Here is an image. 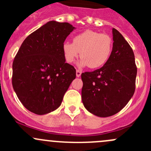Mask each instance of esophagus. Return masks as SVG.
<instances>
[{
  "mask_svg": "<svg viewBox=\"0 0 151 151\" xmlns=\"http://www.w3.org/2000/svg\"><path fill=\"white\" fill-rule=\"evenodd\" d=\"M81 74H82V71H80V70L77 69V71H76V75H77V77H80V76H81Z\"/></svg>",
  "mask_w": 151,
  "mask_h": 151,
  "instance_id": "obj_1",
  "label": "esophagus"
}]
</instances>
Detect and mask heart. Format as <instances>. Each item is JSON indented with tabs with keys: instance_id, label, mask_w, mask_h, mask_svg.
Masks as SVG:
<instances>
[{
	"instance_id": "1",
	"label": "heart",
	"mask_w": 151,
	"mask_h": 151,
	"mask_svg": "<svg viewBox=\"0 0 151 151\" xmlns=\"http://www.w3.org/2000/svg\"><path fill=\"white\" fill-rule=\"evenodd\" d=\"M113 42L109 35L95 30H87L77 34L72 43L63 44V57L68 63H72L80 56V65L91 68L102 66L109 60L112 51Z\"/></svg>"
}]
</instances>
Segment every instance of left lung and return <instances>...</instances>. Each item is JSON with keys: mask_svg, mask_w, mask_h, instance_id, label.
I'll use <instances>...</instances> for the list:
<instances>
[{"mask_svg": "<svg viewBox=\"0 0 151 151\" xmlns=\"http://www.w3.org/2000/svg\"><path fill=\"white\" fill-rule=\"evenodd\" d=\"M113 47L109 60L101 68L83 73L82 101L91 113L112 116L129 102L135 91L137 68L129 44L116 29H112Z\"/></svg>", "mask_w": 151, "mask_h": 151, "instance_id": "left-lung-1", "label": "left lung"}]
</instances>
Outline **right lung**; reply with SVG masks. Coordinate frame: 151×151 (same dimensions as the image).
<instances>
[{
  "label": "right lung",
  "mask_w": 151,
  "mask_h": 151,
  "mask_svg": "<svg viewBox=\"0 0 151 151\" xmlns=\"http://www.w3.org/2000/svg\"><path fill=\"white\" fill-rule=\"evenodd\" d=\"M74 29L68 22L50 21L30 33L12 64V86L23 106L37 115L60 106L76 69L66 63L63 44Z\"/></svg>",
  "instance_id": "obj_1"
}]
</instances>
